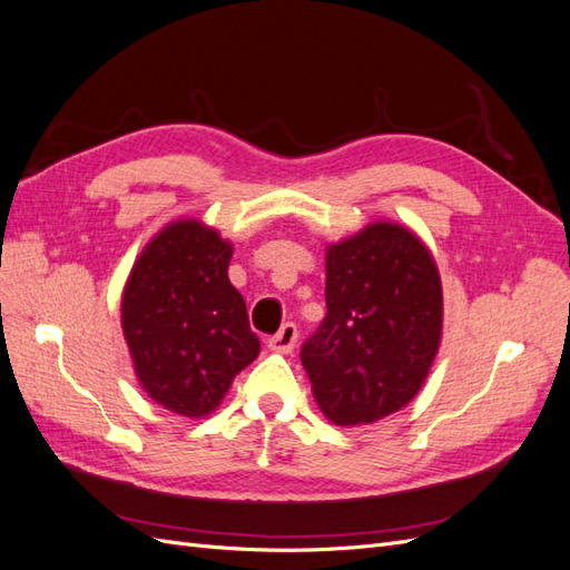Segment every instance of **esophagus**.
I'll return each mask as SVG.
<instances>
[{
  "label": "esophagus",
  "instance_id": "obj_1",
  "mask_svg": "<svg viewBox=\"0 0 570 570\" xmlns=\"http://www.w3.org/2000/svg\"><path fill=\"white\" fill-rule=\"evenodd\" d=\"M297 335H299L297 325L295 323H285L278 333L268 337V347L273 352H278V354H289L292 350H295Z\"/></svg>",
  "mask_w": 570,
  "mask_h": 570
}]
</instances>
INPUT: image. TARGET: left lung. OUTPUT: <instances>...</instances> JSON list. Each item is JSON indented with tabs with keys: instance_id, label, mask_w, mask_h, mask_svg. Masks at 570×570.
I'll list each match as a JSON object with an SVG mask.
<instances>
[{
	"instance_id": "1",
	"label": "left lung",
	"mask_w": 570,
	"mask_h": 570,
	"mask_svg": "<svg viewBox=\"0 0 570 570\" xmlns=\"http://www.w3.org/2000/svg\"><path fill=\"white\" fill-rule=\"evenodd\" d=\"M325 308L299 352L325 416L366 425L409 404L442 335V283L421 239L373 223L327 247Z\"/></svg>"
}]
</instances>
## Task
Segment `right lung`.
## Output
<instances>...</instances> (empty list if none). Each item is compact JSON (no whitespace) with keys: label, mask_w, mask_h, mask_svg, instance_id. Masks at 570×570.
<instances>
[{"label":"right lung","mask_w":570,"mask_h":570,"mask_svg":"<svg viewBox=\"0 0 570 570\" xmlns=\"http://www.w3.org/2000/svg\"><path fill=\"white\" fill-rule=\"evenodd\" d=\"M230 256L216 230L178 220L147 245L124 292L120 318L137 381L180 416L214 411L262 347L228 281Z\"/></svg>","instance_id":"1"}]
</instances>
